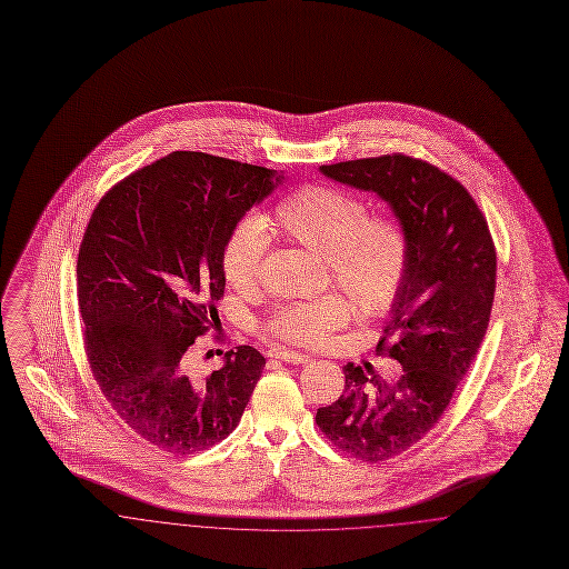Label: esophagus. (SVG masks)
<instances>
[{"label":"esophagus","mask_w":569,"mask_h":569,"mask_svg":"<svg viewBox=\"0 0 569 569\" xmlns=\"http://www.w3.org/2000/svg\"><path fill=\"white\" fill-rule=\"evenodd\" d=\"M269 356L277 358V360H283V362H290V365H307V362H311V356L297 352V350H286V348H272Z\"/></svg>","instance_id":"esophagus-1"}]
</instances>
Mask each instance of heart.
<instances>
[{"label":"heart","instance_id":"heart-1","mask_svg":"<svg viewBox=\"0 0 569 569\" xmlns=\"http://www.w3.org/2000/svg\"><path fill=\"white\" fill-rule=\"evenodd\" d=\"M274 223L295 241L326 260L330 279L365 313L392 305L406 279L409 244L401 226L386 217H369L367 204L348 191L307 186L274 207ZM271 232L264 217L247 216L230 230L221 271L234 290H251L260 277ZM352 316L339 295L283 307L271 322L274 337L318 346Z\"/></svg>","mask_w":569,"mask_h":569}]
</instances>
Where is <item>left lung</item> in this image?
I'll use <instances>...</instances> for the list:
<instances>
[{
    "instance_id": "8db88e82",
    "label": "left lung",
    "mask_w": 569,
    "mask_h": 569,
    "mask_svg": "<svg viewBox=\"0 0 569 569\" xmlns=\"http://www.w3.org/2000/svg\"><path fill=\"white\" fill-rule=\"evenodd\" d=\"M335 183L371 191L397 217L409 244L399 295L378 352L401 365L399 378H367L343 367L346 390L316 422L343 452L365 462L399 457L429 433L469 371L487 335L497 256L469 191L431 163L383 156L320 166Z\"/></svg>"
}]
</instances>
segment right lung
Returning a JSON list of instances; mask_svg holds the SVG:
<instances>
[{"label": "right lung", "mask_w": 569, "mask_h": 569, "mask_svg": "<svg viewBox=\"0 0 569 569\" xmlns=\"http://www.w3.org/2000/svg\"><path fill=\"white\" fill-rule=\"evenodd\" d=\"M283 170L174 151L100 200L79 251V309L91 371L144 441L193 455L232 433L267 365L241 346L211 376L190 365L217 320L223 243Z\"/></svg>", "instance_id": "right-lung-1"}]
</instances>
